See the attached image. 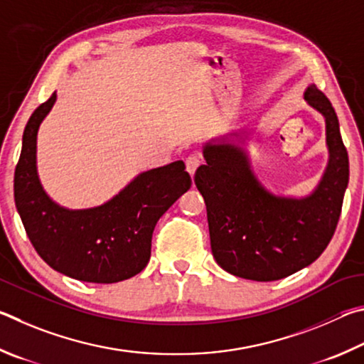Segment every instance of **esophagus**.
I'll use <instances>...</instances> for the list:
<instances>
[{
  "mask_svg": "<svg viewBox=\"0 0 364 364\" xmlns=\"http://www.w3.org/2000/svg\"><path fill=\"white\" fill-rule=\"evenodd\" d=\"M200 164H201V158L198 155H190L186 158V169L190 176L195 174V171L198 169Z\"/></svg>",
  "mask_w": 364,
  "mask_h": 364,
  "instance_id": "1",
  "label": "esophagus"
}]
</instances>
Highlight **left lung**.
I'll use <instances>...</instances> for the list:
<instances>
[{
    "instance_id": "obj_1",
    "label": "left lung",
    "mask_w": 364,
    "mask_h": 364,
    "mask_svg": "<svg viewBox=\"0 0 364 364\" xmlns=\"http://www.w3.org/2000/svg\"><path fill=\"white\" fill-rule=\"evenodd\" d=\"M307 104L326 121L329 161L316 188L305 198L270 193L251 169L247 153L232 136L203 146L206 164L195 183L206 203L213 256L222 269L254 282L292 275L321 256L336 232L348 186V153L329 99L315 85Z\"/></svg>"
}]
</instances>
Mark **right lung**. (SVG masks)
Returning a JSON list of instances; mask_svg holds the SVG:
<instances>
[{"label": "right lung", "instance_id": "add662e5", "mask_svg": "<svg viewBox=\"0 0 364 364\" xmlns=\"http://www.w3.org/2000/svg\"><path fill=\"white\" fill-rule=\"evenodd\" d=\"M55 92L25 126L14 174V200L31 245L50 269L87 283H118L150 260L159 218L192 187L183 161L145 171L97 208L67 209L49 198L36 171V136Z\"/></svg>", "mask_w": 364, "mask_h": 364}]
</instances>
